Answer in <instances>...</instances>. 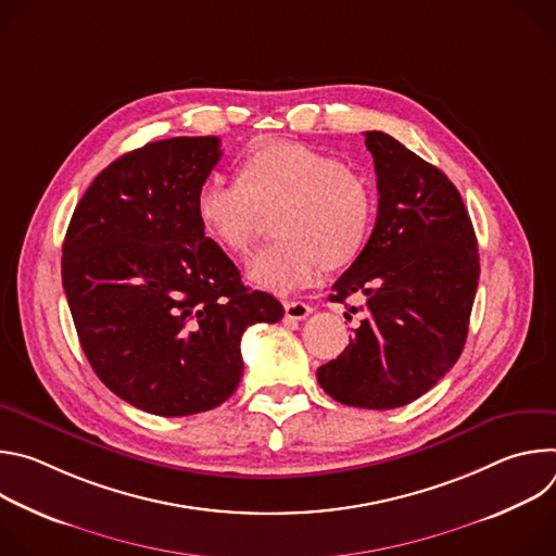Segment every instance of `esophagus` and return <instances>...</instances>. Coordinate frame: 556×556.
Segmentation results:
<instances>
[{
	"label": "esophagus",
	"mask_w": 556,
	"mask_h": 556,
	"mask_svg": "<svg viewBox=\"0 0 556 556\" xmlns=\"http://www.w3.org/2000/svg\"><path fill=\"white\" fill-rule=\"evenodd\" d=\"M283 309H286V319L288 321H303L305 316L312 312V307L307 303H303V301H286Z\"/></svg>",
	"instance_id": "obj_1"
}]
</instances>
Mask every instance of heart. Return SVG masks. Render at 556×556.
<instances>
[{
	"label": "heart",
	"mask_w": 556,
	"mask_h": 556,
	"mask_svg": "<svg viewBox=\"0 0 556 556\" xmlns=\"http://www.w3.org/2000/svg\"><path fill=\"white\" fill-rule=\"evenodd\" d=\"M270 211L277 240L251 257L247 275L286 294L312 283L321 264L341 268L358 257L374 222V191L337 155L277 140L242 157L240 180L211 176L195 193L202 230L230 253L249 251Z\"/></svg>",
	"instance_id": "b5f03b06"
}]
</instances>
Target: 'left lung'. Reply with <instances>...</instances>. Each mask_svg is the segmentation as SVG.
Listing matches in <instances>:
<instances>
[{"label":"left lung","instance_id":"left-lung-1","mask_svg":"<svg viewBox=\"0 0 556 556\" xmlns=\"http://www.w3.org/2000/svg\"><path fill=\"white\" fill-rule=\"evenodd\" d=\"M378 215L334 299L365 294L341 356L316 369L334 401L395 409L427 393L459 358L480 281L478 240L455 185L403 142L365 131ZM352 319L350 314H345Z\"/></svg>","mask_w":556,"mask_h":556}]
</instances>
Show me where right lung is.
<instances>
[{"label":"right lung","mask_w":556,"mask_h":556,"mask_svg":"<svg viewBox=\"0 0 556 556\" xmlns=\"http://www.w3.org/2000/svg\"><path fill=\"white\" fill-rule=\"evenodd\" d=\"M219 157L215 136L134 149L94 178L65 232L61 279L78 341L103 384L147 414L219 407L240 387L244 332L283 316L195 217Z\"/></svg>","instance_id":"obj_1"}]
</instances>
